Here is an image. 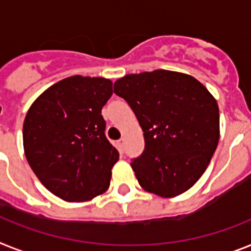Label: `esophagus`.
<instances>
[{"mask_svg":"<svg viewBox=\"0 0 251 251\" xmlns=\"http://www.w3.org/2000/svg\"><path fill=\"white\" fill-rule=\"evenodd\" d=\"M124 145H126V140L124 138H121V140L118 141V148H119L121 151L124 150Z\"/></svg>","mask_w":251,"mask_h":251,"instance_id":"1","label":"esophagus"}]
</instances>
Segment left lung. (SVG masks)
<instances>
[{
	"label": "left lung",
	"mask_w": 251,
	"mask_h": 251,
	"mask_svg": "<svg viewBox=\"0 0 251 251\" xmlns=\"http://www.w3.org/2000/svg\"><path fill=\"white\" fill-rule=\"evenodd\" d=\"M144 130L130 167L145 191L175 198L195 185L219 141L218 103L196 78L171 70L128 74L114 83Z\"/></svg>",
	"instance_id": "8db88e82"
}]
</instances>
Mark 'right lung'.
<instances>
[{
    "label": "right lung",
    "mask_w": 251,
    "mask_h": 251,
    "mask_svg": "<svg viewBox=\"0 0 251 251\" xmlns=\"http://www.w3.org/2000/svg\"><path fill=\"white\" fill-rule=\"evenodd\" d=\"M110 79L73 75L49 87L23 126L24 154L41 183L65 201H88L110 186L119 152L105 136L101 110Z\"/></svg>",
    "instance_id": "right-lung-1"
}]
</instances>
